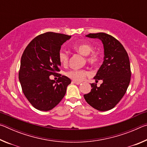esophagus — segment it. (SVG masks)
Listing matches in <instances>:
<instances>
[{"label":"esophagus","instance_id":"1","mask_svg":"<svg viewBox=\"0 0 147 147\" xmlns=\"http://www.w3.org/2000/svg\"><path fill=\"white\" fill-rule=\"evenodd\" d=\"M72 84H76V85H79V84H80V82H78L73 81V82H72Z\"/></svg>","mask_w":147,"mask_h":147}]
</instances>
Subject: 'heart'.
<instances>
[{"label":"heart","instance_id":"obj_1","mask_svg":"<svg viewBox=\"0 0 147 147\" xmlns=\"http://www.w3.org/2000/svg\"><path fill=\"white\" fill-rule=\"evenodd\" d=\"M73 49L76 52L80 54H82L84 56H88L87 57V61L89 63L96 64L97 63L100 57L97 53H93L90 54L93 51V47L89 43H81L75 45L73 46ZM58 59L61 64L63 65H66L69 61V54L66 51L63 50H60L58 53ZM89 74L88 71L86 70H71L66 73V76L69 77V78L73 80L75 82H81L85 78V77Z\"/></svg>","mask_w":147,"mask_h":147}]
</instances>
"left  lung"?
I'll return each mask as SVG.
<instances>
[{
  "label": "left lung",
  "mask_w": 147,
  "mask_h": 147,
  "mask_svg": "<svg viewBox=\"0 0 147 147\" xmlns=\"http://www.w3.org/2000/svg\"><path fill=\"white\" fill-rule=\"evenodd\" d=\"M86 36L100 39L103 44L104 57L94 76L96 82L102 80V84L100 87L91 84V91L84 97L93 108L108 111L115 106L128 89L131 78L129 57L122 44L110 35L100 32Z\"/></svg>",
  "instance_id": "8db88e82"
}]
</instances>
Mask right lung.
<instances>
[{
    "label": "right lung",
    "mask_w": 147,
    "mask_h": 147,
    "mask_svg": "<svg viewBox=\"0 0 147 147\" xmlns=\"http://www.w3.org/2000/svg\"><path fill=\"white\" fill-rule=\"evenodd\" d=\"M71 38L67 35L47 32L35 38L24 50L21 59L19 79L26 98L35 108L47 111L58 105L71 81L60 76L56 82L51 75L58 74L61 63V46Z\"/></svg>",
    "instance_id": "obj_1"
}]
</instances>
